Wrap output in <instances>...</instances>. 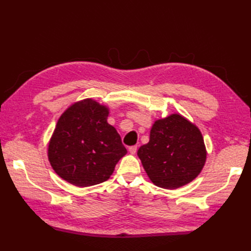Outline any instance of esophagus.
<instances>
[{
    "label": "esophagus",
    "instance_id": "esophagus-1",
    "mask_svg": "<svg viewBox=\"0 0 251 251\" xmlns=\"http://www.w3.org/2000/svg\"><path fill=\"white\" fill-rule=\"evenodd\" d=\"M128 151L130 154H135L137 152V146H131L128 148Z\"/></svg>",
    "mask_w": 251,
    "mask_h": 251
}]
</instances>
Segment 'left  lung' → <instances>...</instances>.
Returning <instances> with one entry per match:
<instances>
[{"label": "left lung", "instance_id": "left-lung-1", "mask_svg": "<svg viewBox=\"0 0 251 251\" xmlns=\"http://www.w3.org/2000/svg\"><path fill=\"white\" fill-rule=\"evenodd\" d=\"M137 154L149 178L163 189H177L191 182L206 161L201 131L179 114L154 123L150 141Z\"/></svg>", "mask_w": 251, "mask_h": 251}]
</instances>
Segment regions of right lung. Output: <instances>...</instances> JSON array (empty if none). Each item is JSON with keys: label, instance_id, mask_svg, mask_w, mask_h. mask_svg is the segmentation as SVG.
Here are the masks:
<instances>
[{"label": "right lung", "instance_id": "right-lung-1", "mask_svg": "<svg viewBox=\"0 0 251 251\" xmlns=\"http://www.w3.org/2000/svg\"><path fill=\"white\" fill-rule=\"evenodd\" d=\"M109 111L92 99L71 105L58 120L49 146L56 174L76 186L102 183L127 153L121 136L106 122Z\"/></svg>", "mask_w": 251, "mask_h": 251}]
</instances>
